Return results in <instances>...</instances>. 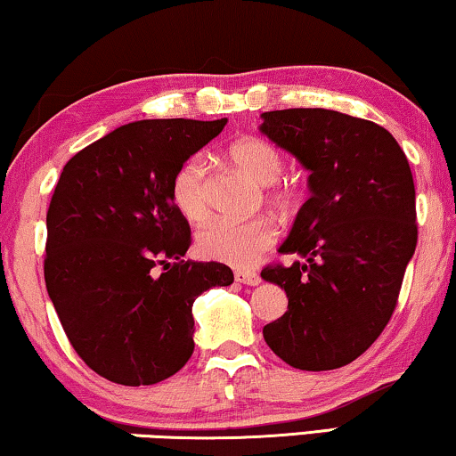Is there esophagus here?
I'll return each instance as SVG.
<instances>
[{
  "mask_svg": "<svg viewBox=\"0 0 456 456\" xmlns=\"http://www.w3.org/2000/svg\"><path fill=\"white\" fill-rule=\"evenodd\" d=\"M234 278H236V282L247 284V286H257L261 282L259 273L257 272H251V270H236L234 272Z\"/></svg>",
  "mask_w": 456,
  "mask_h": 456,
  "instance_id": "esophagus-1",
  "label": "esophagus"
}]
</instances>
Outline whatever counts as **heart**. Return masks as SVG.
<instances>
[{
  "instance_id": "heart-1",
  "label": "heart",
  "mask_w": 456,
  "mask_h": 456,
  "mask_svg": "<svg viewBox=\"0 0 456 456\" xmlns=\"http://www.w3.org/2000/svg\"><path fill=\"white\" fill-rule=\"evenodd\" d=\"M230 159L255 183L265 186L267 201L289 208L295 201V189L278 183L284 170V158L276 145L259 136H247L230 147ZM172 201L186 220L201 222L208 216V164L203 155H192L180 164L172 178ZM278 239V230L267 217L247 222L216 220L197 232V247L203 257L234 267H248Z\"/></svg>"
}]
</instances>
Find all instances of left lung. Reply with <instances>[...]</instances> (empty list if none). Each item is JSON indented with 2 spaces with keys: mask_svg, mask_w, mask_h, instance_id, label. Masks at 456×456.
I'll list each match as a JSON object with an SVG mask.
<instances>
[{
  "mask_svg": "<svg viewBox=\"0 0 456 456\" xmlns=\"http://www.w3.org/2000/svg\"><path fill=\"white\" fill-rule=\"evenodd\" d=\"M261 118V133L309 170L311 192L278 248L303 259L261 272L289 297V311L267 323L264 338L297 370H338L363 354L395 314L417 247L413 174L376 122L322 108Z\"/></svg>",
  "mask_w": 456,
  "mask_h": 456,
  "instance_id": "8db88e82",
  "label": "left lung"
}]
</instances>
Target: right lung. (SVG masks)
<instances>
[{
	"label": "right lung",
	"instance_id": "1",
	"mask_svg": "<svg viewBox=\"0 0 456 456\" xmlns=\"http://www.w3.org/2000/svg\"><path fill=\"white\" fill-rule=\"evenodd\" d=\"M226 122L124 124L61 170L47 209L45 286L74 351L110 382L149 386L183 370L195 351L192 303L234 282L228 265L183 259L191 226L170 191L180 164Z\"/></svg>",
	"mask_w": 456,
	"mask_h": 456
}]
</instances>
